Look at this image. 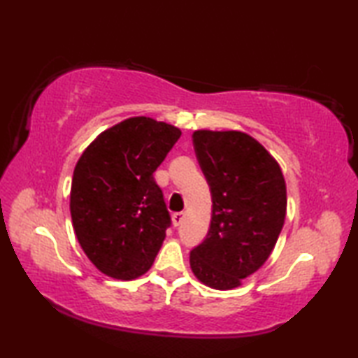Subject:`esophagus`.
Here are the masks:
<instances>
[{
  "instance_id": "1",
  "label": "esophagus",
  "mask_w": 358,
  "mask_h": 358,
  "mask_svg": "<svg viewBox=\"0 0 358 358\" xmlns=\"http://www.w3.org/2000/svg\"><path fill=\"white\" fill-rule=\"evenodd\" d=\"M183 221H185V213H173V216H172V222H173V226H175V227L181 226V224H183Z\"/></svg>"
}]
</instances>
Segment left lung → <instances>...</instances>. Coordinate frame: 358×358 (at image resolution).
<instances>
[{"mask_svg":"<svg viewBox=\"0 0 358 358\" xmlns=\"http://www.w3.org/2000/svg\"><path fill=\"white\" fill-rule=\"evenodd\" d=\"M192 143L213 205L191 270L205 286L230 290L273 251L286 220V181L275 157L246 132L199 129Z\"/></svg>","mask_w":358,"mask_h":358,"instance_id":"8db88e82","label":"left lung"}]
</instances>
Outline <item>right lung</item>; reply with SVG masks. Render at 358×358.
Here are the masks:
<instances>
[{
    "label": "right lung",
    "instance_id": "obj_1",
    "mask_svg": "<svg viewBox=\"0 0 358 358\" xmlns=\"http://www.w3.org/2000/svg\"><path fill=\"white\" fill-rule=\"evenodd\" d=\"M180 136L164 121L131 117L102 131L77 161L72 226L101 273L131 281L153 265L171 226L153 173Z\"/></svg>",
    "mask_w": 358,
    "mask_h": 358
}]
</instances>
